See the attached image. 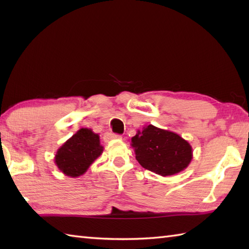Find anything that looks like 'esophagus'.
I'll return each instance as SVG.
<instances>
[{"label":"esophagus","mask_w":249,"mask_h":249,"mask_svg":"<svg viewBox=\"0 0 249 249\" xmlns=\"http://www.w3.org/2000/svg\"><path fill=\"white\" fill-rule=\"evenodd\" d=\"M104 139H105V141H109L111 139H122V136L115 135L112 133H106L104 136Z\"/></svg>","instance_id":"obj_1"}]
</instances>
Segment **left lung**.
I'll use <instances>...</instances> for the list:
<instances>
[{"label": "left lung", "mask_w": 249, "mask_h": 249, "mask_svg": "<svg viewBox=\"0 0 249 249\" xmlns=\"http://www.w3.org/2000/svg\"><path fill=\"white\" fill-rule=\"evenodd\" d=\"M131 146L140 165L161 177L183 171L193 160V147L187 140L152 124L137 131Z\"/></svg>", "instance_id": "obj_1"}]
</instances>
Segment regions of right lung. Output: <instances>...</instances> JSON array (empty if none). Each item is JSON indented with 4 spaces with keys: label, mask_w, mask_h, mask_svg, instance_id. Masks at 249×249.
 <instances>
[{
    "label": "right lung",
    "mask_w": 249,
    "mask_h": 249,
    "mask_svg": "<svg viewBox=\"0 0 249 249\" xmlns=\"http://www.w3.org/2000/svg\"><path fill=\"white\" fill-rule=\"evenodd\" d=\"M103 151L99 135L89 128H81L56 151L54 162L65 176L78 178L88 171Z\"/></svg>",
    "instance_id": "obj_1"
}]
</instances>
